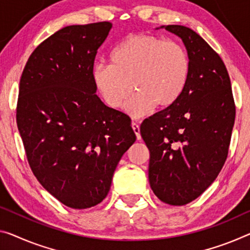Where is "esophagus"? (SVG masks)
<instances>
[{
  "label": "esophagus",
  "mask_w": 250,
  "mask_h": 250,
  "mask_svg": "<svg viewBox=\"0 0 250 250\" xmlns=\"http://www.w3.org/2000/svg\"><path fill=\"white\" fill-rule=\"evenodd\" d=\"M132 128H133V130H134V133H135V135H136V138L138 141L141 140V133H140V125L137 124V123H135V122H133L132 123Z\"/></svg>",
  "instance_id": "1"
}]
</instances>
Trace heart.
<instances>
[{
  "instance_id": "1",
  "label": "heart",
  "mask_w": 250,
  "mask_h": 250,
  "mask_svg": "<svg viewBox=\"0 0 250 250\" xmlns=\"http://www.w3.org/2000/svg\"><path fill=\"white\" fill-rule=\"evenodd\" d=\"M190 71L189 52L181 43L152 34H132L113 49L110 64H96L93 78L112 108L124 105L133 87L136 94L125 108L138 117L153 106L162 109L174 105L186 89Z\"/></svg>"
}]
</instances>
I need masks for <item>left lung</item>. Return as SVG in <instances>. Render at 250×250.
I'll return each instance as SVG.
<instances>
[{
    "mask_svg": "<svg viewBox=\"0 0 250 250\" xmlns=\"http://www.w3.org/2000/svg\"><path fill=\"white\" fill-rule=\"evenodd\" d=\"M189 52L188 85L174 105L141 125L148 147V180L167 205H187L206 191L227 160L236 106L229 74L220 56L193 30L165 25Z\"/></svg>",
    "mask_w": 250,
    "mask_h": 250,
    "instance_id": "1",
    "label": "left lung"
}]
</instances>
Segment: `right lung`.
Segmentation results:
<instances>
[{
  "label": "right lung",
  "mask_w": 250,
  "mask_h": 250,
  "mask_svg": "<svg viewBox=\"0 0 250 250\" xmlns=\"http://www.w3.org/2000/svg\"><path fill=\"white\" fill-rule=\"evenodd\" d=\"M112 23L69 25L42 41L23 69L17 124L30 167L64 206L86 209L109 192L136 140L127 115L97 95L93 69Z\"/></svg>",
  "instance_id": "right-lung-1"
}]
</instances>
